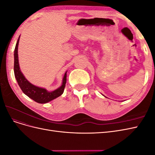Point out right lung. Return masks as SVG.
<instances>
[{"label": "right lung", "mask_w": 155, "mask_h": 155, "mask_svg": "<svg viewBox=\"0 0 155 155\" xmlns=\"http://www.w3.org/2000/svg\"><path fill=\"white\" fill-rule=\"evenodd\" d=\"M20 36L16 43L15 48L14 50V74L17 79L18 85H19L22 91L31 99L39 104H46L55 98L58 97L64 92L67 82V72L64 75L62 85L56 90L48 92L45 88L36 87L30 83L21 72L18 59V45L19 42Z\"/></svg>", "instance_id": "1"}]
</instances>
